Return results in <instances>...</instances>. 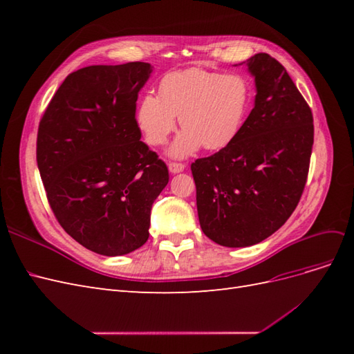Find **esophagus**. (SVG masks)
<instances>
[{
	"instance_id": "34e87169",
	"label": "esophagus",
	"mask_w": 354,
	"mask_h": 354,
	"mask_svg": "<svg viewBox=\"0 0 354 354\" xmlns=\"http://www.w3.org/2000/svg\"><path fill=\"white\" fill-rule=\"evenodd\" d=\"M185 164H180V162H169L168 164V169L169 173L173 174H177V173H181V171H185Z\"/></svg>"
}]
</instances>
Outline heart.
Returning a JSON list of instances; mask_svg holds the SVG:
<instances>
[{"label":"heart","mask_w":354,"mask_h":354,"mask_svg":"<svg viewBox=\"0 0 354 354\" xmlns=\"http://www.w3.org/2000/svg\"><path fill=\"white\" fill-rule=\"evenodd\" d=\"M250 102L251 87L241 75L190 68L165 75L158 95H143L137 106V122L146 142L160 146L176 130L178 116L185 130L168 152L174 158H187L202 146L220 151L230 145L241 130Z\"/></svg>","instance_id":"obj_1"}]
</instances>
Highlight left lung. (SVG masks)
I'll return each instance as SVG.
<instances>
[{
    "instance_id": "1",
    "label": "left lung",
    "mask_w": 354,
    "mask_h": 354,
    "mask_svg": "<svg viewBox=\"0 0 354 354\" xmlns=\"http://www.w3.org/2000/svg\"><path fill=\"white\" fill-rule=\"evenodd\" d=\"M242 63L255 81L254 108L230 145L190 167L201 229L229 248L259 243L291 217L315 136L312 111L281 63L267 53Z\"/></svg>"
}]
</instances>
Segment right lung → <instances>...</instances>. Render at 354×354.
Listing matches in <instances>:
<instances>
[{"mask_svg":"<svg viewBox=\"0 0 354 354\" xmlns=\"http://www.w3.org/2000/svg\"><path fill=\"white\" fill-rule=\"evenodd\" d=\"M151 73L145 62L72 72L39 122L37 162L50 207L69 236L100 255L140 248L169 180L136 121Z\"/></svg>","mask_w":354,"mask_h":354,"instance_id":"add662e5","label":"right lung"}]
</instances>
